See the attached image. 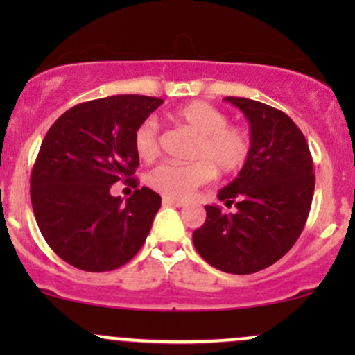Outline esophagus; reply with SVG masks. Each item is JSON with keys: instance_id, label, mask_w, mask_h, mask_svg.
Listing matches in <instances>:
<instances>
[{"instance_id": "esophagus-1", "label": "esophagus", "mask_w": 355, "mask_h": 355, "mask_svg": "<svg viewBox=\"0 0 355 355\" xmlns=\"http://www.w3.org/2000/svg\"><path fill=\"white\" fill-rule=\"evenodd\" d=\"M164 203L165 205H172V207H183L185 202L183 200H177V198H170V197H164Z\"/></svg>"}]
</instances>
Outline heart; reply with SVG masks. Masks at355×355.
<instances>
[{
  "instance_id": "obj_1",
  "label": "heart",
  "mask_w": 355,
  "mask_h": 355,
  "mask_svg": "<svg viewBox=\"0 0 355 355\" xmlns=\"http://www.w3.org/2000/svg\"><path fill=\"white\" fill-rule=\"evenodd\" d=\"M175 125L185 126L197 133L191 164L166 162L148 173V185L165 197L187 198L198 187L215 177V170L223 175L235 173L247 164L252 152V140L242 126L229 125L225 112L207 103L190 101L168 115ZM160 126L153 116L145 118L133 135L135 152L141 160L150 162L160 152Z\"/></svg>"
}]
</instances>
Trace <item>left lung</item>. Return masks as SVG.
Instances as JSON below:
<instances>
[{"label": "left lung", "mask_w": 355, "mask_h": 355, "mask_svg": "<svg viewBox=\"0 0 355 355\" xmlns=\"http://www.w3.org/2000/svg\"><path fill=\"white\" fill-rule=\"evenodd\" d=\"M223 100L247 116L252 152L237 178L217 195L237 211L205 205V223L191 239L211 267L247 275L270 267L294 247L311 211L315 175L304 133L284 112L239 96Z\"/></svg>", "instance_id": "left-lung-1"}]
</instances>
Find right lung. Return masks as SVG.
Returning <instances> with one entry per match:
<instances>
[{
  "instance_id": "right-lung-1",
  "label": "right lung",
  "mask_w": 355,
  "mask_h": 355,
  "mask_svg": "<svg viewBox=\"0 0 355 355\" xmlns=\"http://www.w3.org/2000/svg\"><path fill=\"white\" fill-rule=\"evenodd\" d=\"M162 98L116 95L76 105L48 130L31 172V205L51 250L70 266L107 272L145 243L162 197L141 187L123 203L113 183L137 187V126Z\"/></svg>"
}]
</instances>
